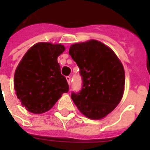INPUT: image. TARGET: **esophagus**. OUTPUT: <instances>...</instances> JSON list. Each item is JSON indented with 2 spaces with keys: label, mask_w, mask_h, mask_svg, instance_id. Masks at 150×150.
<instances>
[{
  "label": "esophagus",
  "mask_w": 150,
  "mask_h": 150,
  "mask_svg": "<svg viewBox=\"0 0 150 150\" xmlns=\"http://www.w3.org/2000/svg\"><path fill=\"white\" fill-rule=\"evenodd\" d=\"M66 79H67V83H68V84L70 85V83H71V76H66Z\"/></svg>",
  "instance_id": "1"
}]
</instances>
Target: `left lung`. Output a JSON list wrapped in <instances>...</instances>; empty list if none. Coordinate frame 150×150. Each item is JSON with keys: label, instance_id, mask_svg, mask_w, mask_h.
I'll return each instance as SVG.
<instances>
[{"label": "left lung", "instance_id": "8db88e82", "mask_svg": "<svg viewBox=\"0 0 150 150\" xmlns=\"http://www.w3.org/2000/svg\"><path fill=\"white\" fill-rule=\"evenodd\" d=\"M69 54L83 82L81 90L71 93L73 101L89 119L104 118L122 98L125 79L121 62L111 49L94 40L71 45Z\"/></svg>", "mask_w": 150, "mask_h": 150}]
</instances>
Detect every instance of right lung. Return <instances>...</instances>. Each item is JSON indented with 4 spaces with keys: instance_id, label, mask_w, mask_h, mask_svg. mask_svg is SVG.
Returning <instances> with one entry per match:
<instances>
[{
    "instance_id": "right-lung-1",
    "label": "right lung",
    "mask_w": 150,
    "mask_h": 150,
    "mask_svg": "<svg viewBox=\"0 0 150 150\" xmlns=\"http://www.w3.org/2000/svg\"><path fill=\"white\" fill-rule=\"evenodd\" d=\"M62 44L39 43L29 49L15 72L14 88L17 98L30 112L48 111L69 89L61 74L57 59L64 51Z\"/></svg>"
}]
</instances>
